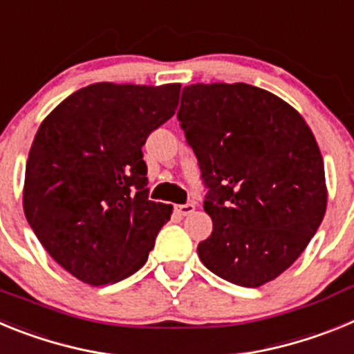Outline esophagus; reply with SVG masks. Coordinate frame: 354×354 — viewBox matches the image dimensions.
Returning <instances> with one entry per match:
<instances>
[{"mask_svg": "<svg viewBox=\"0 0 354 354\" xmlns=\"http://www.w3.org/2000/svg\"><path fill=\"white\" fill-rule=\"evenodd\" d=\"M196 209L195 204H180V205H175V212L179 216H187L192 214L193 211Z\"/></svg>", "mask_w": 354, "mask_h": 354, "instance_id": "34e87169", "label": "esophagus"}]
</instances>
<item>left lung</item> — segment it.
<instances>
[{
	"label": "left lung",
	"instance_id": "obj_1",
	"mask_svg": "<svg viewBox=\"0 0 354 354\" xmlns=\"http://www.w3.org/2000/svg\"><path fill=\"white\" fill-rule=\"evenodd\" d=\"M209 193V271L241 287L271 282L303 253L326 212L321 150L305 118L268 90L196 83L177 113Z\"/></svg>",
	"mask_w": 354,
	"mask_h": 354
}]
</instances>
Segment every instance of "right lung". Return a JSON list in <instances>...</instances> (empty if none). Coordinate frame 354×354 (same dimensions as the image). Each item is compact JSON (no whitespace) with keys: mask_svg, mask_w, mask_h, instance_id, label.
Returning a JSON list of instances; mask_svg holds the SVG:
<instances>
[{"mask_svg":"<svg viewBox=\"0 0 354 354\" xmlns=\"http://www.w3.org/2000/svg\"><path fill=\"white\" fill-rule=\"evenodd\" d=\"M179 83H93L44 118L31 143L23 207L46 252L88 286L142 268L171 205L149 200L142 147L174 117Z\"/></svg>","mask_w":354,"mask_h":354,"instance_id":"right-lung-1","label":"right lung"}]
</instances>
